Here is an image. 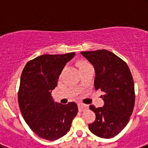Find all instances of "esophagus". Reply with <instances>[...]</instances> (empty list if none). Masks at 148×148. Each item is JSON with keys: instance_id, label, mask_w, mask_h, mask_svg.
<instances>
[{"instance_id": "obj_1", "label": "esophagus", "mask_w": 148, "mask_h": 148, "mask_svg": "<svg viewBox=\"0 0 148 148\" xmlns=\"http://www.w3.org/2000/svg\"><path fill=\"white\" fill-rule=\"evenodd\" d=\"M87 108H88V105H87V104H84L83 103H79L78 104V110L80 111H83L84 110L87 109Z\"/></svg>"}]
</instances>
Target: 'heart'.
Returning <instances> with one entry per match:
<instances>
[{
  "label": "heart",
  "mask_w": 148,
  "mask_h": 148,
  "mask_svg": "<svg viewBox=\"0 0 148 148\" xmlns=\"http://www.w3.org/2000/svg\"><path fill=\"white\" fill-rule=\"evenodd\" d=\"M87 65H89V64L87 62H86V61H79V62H78V67H79V69L84 67V66H87Z\"/></svg>",
  "instance_id": "b5f03b06"
}]
</instances>
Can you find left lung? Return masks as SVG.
Here are the masks:
<instances>
[{"label":"left lung","mask_w":148,"mask_h":148,"mask_svg":"<svg viewBox=\"0 0 148 148\" xmlns=\"http://www.w3.org/2000/svg\"><path fill=\"white\" fill-rule=\"evenodd\" d=\"M94 66V86L104 92L102 108L90 105L95 120L89 129L97 136L110 138L118 135L130 120L135 104V90L132 74L122 59L106 49L82 52Z\"/></svg>","instance_id":"obj_1"}]
</instances>
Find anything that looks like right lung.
<instances>
[{"label": "right lung", "mask_w": 148, "mask_h": 148, "mask_svg": "<svg viewBox=\"0 0 148 148\" xmlns=\"http://www.w3.org/2000/svg\"><path fill=\"white\" fill-rule=\"evenodd\" d=\"M75 53L42 55L27 63L21 76L18 104L30 129L40 138L54 141L66 135L78 113L75 102L55 103L52 90Z\"/></svg>", "instance_id": "add662e5"}]
</instances>
